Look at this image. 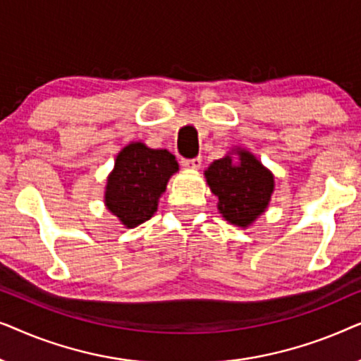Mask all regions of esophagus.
<instances>
[{"instance_id": "esophagus-1", "label": "esophagus", "mask_w": 361, "mask_h": 361, "mask_svg": "<svg viewBox=\"0 0 361 361\" xmlns=\"http://www.w3.org/2000/svg\"><path fill=\"white\" fill-rule=\"evenodd\" d=\"M182 166H184L185 169H190V171L200 169L202 157H194V159H182Z\"/></svg>"}]
</instances>
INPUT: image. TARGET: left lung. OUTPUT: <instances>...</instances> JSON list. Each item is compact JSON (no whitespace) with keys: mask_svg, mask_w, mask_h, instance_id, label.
<instances>
[{"mask_svg":"<svg viewBox=\"0 0 361 361\" xmlns=\"http://www.w3.org/2000/svg\"><path fill=\"white\" fill-rule=\"evenodd\" d=\"M233 157H238L235 163ZM216 209L228 224L248 228L264 214L274 192V176L253 152L236 146L205 169Z\"/></svg>","mask_w":361,"mask_h":361,"instance_id":"obj_1","label":"left lung"}]
</instances>
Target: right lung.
Wrapping results in <instances>:
<instances>
[{"mask_svg": "<svg viewBox=\"0 0 361 361\" xmlns=\"http://www.w3.org/2000/svg\"><path fill=\"white\" fill-rule=\"evenodd\" d=\"M177 171L176 156L167 149H151L145 142L131 141L118 152L106 177V210L125 228L145 224L157 212L167 182Z\"/></svg>", "mask_w": 361, "mask_h": 361, "instance_id": "right-lung-1", "label": "right lung"}]
</instances>
